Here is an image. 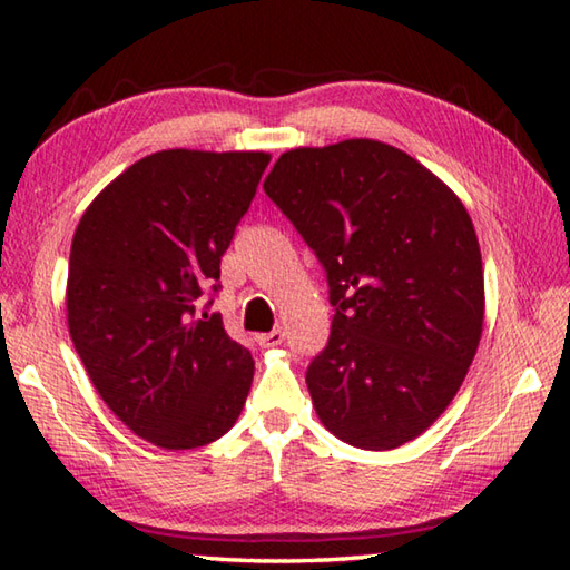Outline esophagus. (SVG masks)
<instances>
[{
  "label": "esophagus",
  "instance_id": "esophagus-1",
  "mask_svg": "<svg viewBox=\"0 0 570 570\" xmlns=\"http://www.w3.org/2000/svg\"><path fill=\"white\" fill-rule=\"evenodd\" d=\"M256 342H258V346H264V350H268V346H278V344L284 342V332L282 330H274V332L258 334Z\"/></svg>",
  "mask_w": 570,
  "mask_h": 570
}]
</instances>
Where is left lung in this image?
Here are the masks:
<instances>
[{
	"label": "left lung",
	"instance_id": "8db88e82",
	"mask_svg": "<svg viewBox=\"0 0 570 570\" xmlns=\"http://www.w3.org/2000/svg\"><path fill=\"white\" fill-rule=\"evenodd\" d=\"M326 272L330 342L306 370L322 424L362 450L422 435L455 397L485 314L462 200L400 148H296L264 180Z\"/></svg>",
	"mask_w": 570,
	"mask_h": 570
}]
</instances>
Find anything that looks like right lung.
Returning a JSON list of instances; mask_svg holds the SVG:
<instances>
[{
	"label": "right lung",
	"instance_id": "right-lung-1",
	"mask_svg": "<svg viewBox=\"0 0 570 570\" xmlns=\"http://www.w3.org/2000/svg\"><path fill=\"white\" fill-rule=\"evenodd\" d=\"M268 153L160 150L120 173L77 224L67 324L105 404L166 450L234 428L254 380L220 314V256L256 196ZM210 304V302H208Z\"/></svg>",
	"mask_w": 570,
	"mask_h": 570
}]
</instances>
